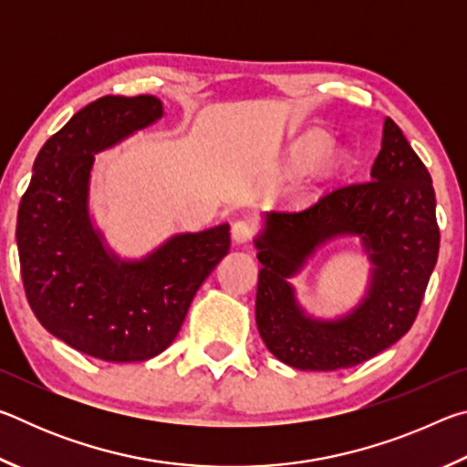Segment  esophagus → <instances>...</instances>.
<instances>
[{"mask_svg":"<svg viewBox=\"0 0 467 467\" xmlns=\"http://www.w3.org/2000/svg\"><path fill=\"white\" fill-rule=\"evenodd\" d=\"M233 241L234 243H249L253 239V234H255V224L251 223V220H236L233 224Z\"/></svg>","mask_w":467,"mask_h":467,"instance_id":"34e87169","label":"esophagus"}]
</instances>
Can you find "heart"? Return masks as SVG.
<instances>
[{
  "label": "heart",
  "mask_w": 467,
  "mask_h": 467,
  "mask_svg": "<svg viewBox=\"0 0 467 467\" xmlns=\"http://www.w3.org/2000/svg\"><path fill=\"white\" fill-rule=\"evenodd\" d=\"M319 150H321V141L319 140L317 141H311V144H305V146L296 148L295 152H292L290 158H288V169L290 171H303L306 164H309L313 158L319 154Z\"/></svg>",
  "instance_id": "1"
}]
</instances>
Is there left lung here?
Segmentation results:
<instances>
[{
  "instance_id": "8db88e82",
  "label": "left lung",
  "mask_w": 467,
  "mask_h": 467,
  "mask_svg": "<svg viewBox=\"0 0 467 467\" xmlns=\"http://www.w3.org/2000/svg\"><path fill=\"white\" fill-rule=\"evenodd\" d=\"M429 171L389 117L368 181L337 187L303 212H270L253 243L262 264L255 321L275 358L298 370L360 365L408 334L439 257ZM358 235L374 265L366 296L336 320L297 305L289 278L323 244Z\"/></svg>"
}]
</instances>
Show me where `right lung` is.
Returning <instances> with one entry per match:
<instances>
[{
    "label": "right lung",
    "instance_id": "obj_1",
    "mask_svg": "<svg viewBox=\"0 0 467 467\" xmlns=\"http://www.w3.org/2000/svg\"><path fill=\"white\" fill-rule=\"evenodd\" d=\"M162 102L102 97L45 141L16 223L26 298L41 326L88 357L141 362L172 344L197 288L231 249L226 223L121 259L90 216L94 154L156 123Z\"/></svg>",
    "mask_w": 467,
    "mask_h": 467
}]
</instances>
